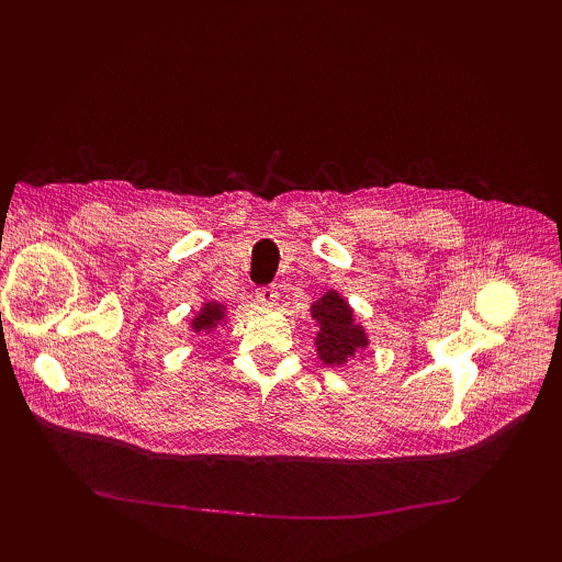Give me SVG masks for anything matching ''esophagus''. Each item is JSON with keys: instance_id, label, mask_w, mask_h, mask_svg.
<instances>
[{"instance_id": "1", "label": "esophagus", "mask_w": 562, "mask_h": 562, "mask_svg": "<svg viewBox=\"0 0 562 562\" xmlns=\"http://www.w3.org/2000/svg\"><path fill=\"white\" fill-rule=\"evenodd\" d=\"M255 300L260 304H277L279 300V291L274 285H262V288H255Z\"/></svg>"}]
</instances>
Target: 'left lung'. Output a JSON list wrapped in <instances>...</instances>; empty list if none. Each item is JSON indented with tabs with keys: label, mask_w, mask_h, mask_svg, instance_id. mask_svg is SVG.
Instances as JSON below:
<instances>
[{
	"label": "left lung",
	"mask_w": 562,
	"mask_h": 562,
	"mask_svg": "<svg viewBox=\"0 0 562 562\" xmlns=\"http://www.w3.org/2000/svg\"><path fill=\"white\" fill-rule=\"evenodd\" d=\"M312 316L318 326L316 349L318 359L328 366H342L349 356L368 347V337L353 323V312L337 293H326L312 304Z\"/></svg>",
	"instance_id": "8db88e82"
}]
</instances>
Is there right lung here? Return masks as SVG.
I'll return each instance as SVG.
<instances>
[{"mask_svg": "<svg viewBox=\"0 0 562 562\" xmlns=\"http://www.w3.org/2000/svg\"><path fill=\"white\" fill-rule=\"evenodd\" d=\"M225 318V307L223 304H217V302H206L201 307V312H199V316L192 321V328L196 330V333H201V330H211V328H215L220 321Z\"/></svg>", "mask_w": 562, "mask_h": 562, "instance_id": "1", "label": "right lung"}]
</instances>
